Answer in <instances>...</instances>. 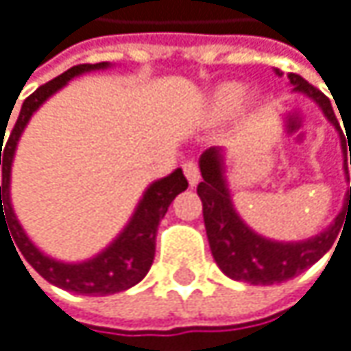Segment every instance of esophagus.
I'll list each match as a JSON object with an SVG mask.
<instances>
[{"label":"esophagus","instance_id":"obj_1","mask_svg":"<svg viewBox=\"0 0 351 351\" xmlns=\"http://www.w3.org/2000/svg\"><path fill=\"white\" fill-rule=\"evenodd\" d=\"M183 170H185V177H187L189 185H191V187H195V185L199 183V179H202L199 164H197L195 160H187V162L183 164Z\"/></svg>","mask_w":351,"mask_h":351}]
</instances>
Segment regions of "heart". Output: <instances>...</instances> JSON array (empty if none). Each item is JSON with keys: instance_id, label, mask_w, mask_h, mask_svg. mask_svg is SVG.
<instances>
[{"instance_id": "obj_1", "label": "heart", "mask_w": 351, "mask_h": 351, "mask_svg": "<svg viewBox=\"0 0 351 351\" xmlns=\"http://www.w3.org/2000/svg\"><path fill=\"white\" fill-rule=\"evenodd\" d=\"M245 94H247L245 88H243L241 84H237V82L222 84V86L216 90L214 98H212V110H214L216 114H228V112L237 110V108L243 104Z\"/></svg>"}]
</instances>
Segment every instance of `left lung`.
<instances>
[{
  "label": "left lung",
  "instance_id": "8db88e82",
  "mask_svg": "<svg viewBox=\"0 0 351 351\" xmlns=\"http://www.w3.org/2000/svg\"><path fill=\"white\" fill-rule=\"evenodd\" d=\"M288 77L294 90L311 96L323 108L325 117L335 127H339L329 98L319 88L308 84L298 73H288ZM199 168L204 181L197 185V195L202 197L204 204V222H206L212 255L218 267L228 278L239 282H247L253 286H271L296 278L331 249L343 224V216H350L348 212H351L350 187L346 195L343 212L335 218V222L325 232L302 243H274L255 234L234 212L222 172V154L218 147H210L204 152L199 160ZM346 174H348V166H346Z\"/></svg>",
  "mask_w": 351,
  "mask_h": 351
}]
</instances>
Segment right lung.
<instances>
[{"label": "right lung", "instance_id": "obj_1", "mask_svg": "<svg viewBox=\"0 0 351 351\" xmlns=\"http://www.w3.org/2000/svg\"><path fill=\"white\" fill-rule=\"evenodd\" d=\"M104 67H108V63H104V61L102 63H80V65H73L71 69H67L65 73L57 75L55 80L36 88L24 100L3 150L1 149L3 139L0 143V237L1 230L8 232V237L12 234L10 241L14 238L12 245L16 243L14 251L20 249L24 259L47 282H51L67 292L86 294V296H106V294L123 292L143 280V276L149 271L152 261H154L158 224L164 218V214L168 212V206L172 204V199L189 187L181 168H177L172 174H168V177L156 181L154 185H149V189L145 191L143 199L139 202L131 222L119 234V239L108 249H104L100 255H96L90 261H84V263H61V261L49 259L28 241V237L24 234L22 226L16 220V214L10 204V170H12L16 143H18L28 119L32 117V112L51 94H55L59 88H63L71 77H75L84 71L104 69ZM1 135H5L3 129H1Z\"/></svg>", "mask_w": 351, "mask_h": 351}]
</instances>
